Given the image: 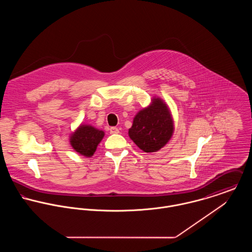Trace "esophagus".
Returning a JSON list of instances; mask_svg holds the SVG:
<instances>
[{
    "label": "esophagus",
    "instance_id": "obj_1",
    "mask_svg": "<svg viewBox=\"0 0 252 252\" xmlns=\"http://www.w3.org/2000/svg\"><path fill=\"white\" fill-rule=\"evenodd\" d=\"M109 132H110V134H118L119 133V129L116 128V127H111L109 129Z\"/></svg>",
    "mask_w": 252,
    "mask_h": 252
}]
</instances>
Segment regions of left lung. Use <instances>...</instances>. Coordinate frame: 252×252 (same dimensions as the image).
Here are the masks:
<instances>
[{
  "label": "left lung",
  "mask_w": 252,
  "mask_h": 252,
  "mask_svg": "<svg viewBox=\"0 0 252 252\" xmlns=\"http://www.w3.org/2000/svg\"><path fill=\"white\" fill-rule=\"evenodd\" d=\"M174 122L165 101L154 96L150 104L135 115L128 135L144 152H156L172 139L175 132Z\"/></svg>",
  "instance_id": "1"
}]
</instances>
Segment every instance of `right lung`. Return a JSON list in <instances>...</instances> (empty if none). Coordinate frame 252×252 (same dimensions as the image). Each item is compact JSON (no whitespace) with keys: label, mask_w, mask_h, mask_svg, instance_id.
Listing matches in <instances>:
<instances>
[{"label":"right lung","mask_w":252,"mask_h":252,"mask_svg":"<svg viewBox=\"0 0 252 252\" xmlns=\"http://www.w3.org/2000/svg\"><path fill=\"white\" fill-rule=\"evenodd\" d=\"M105 137L103 130L81 123L70 135V144L74 151L84 157H91Z\"/></svg>","instance_id":"add662e5"}]
</instances>
